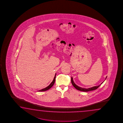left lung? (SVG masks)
Listing matches in <instances>:
<instances>
[{"mask_svg":"<svg viewBox=\"0 0 123 123\" xmlns=\"http://www.w3.org/2000/svg\"><path fill=\"white\" fill-rule=\"evenodd\" d=\"M106 78H107V77H106L105 79H106ZM71 83L72 84L73 86H74L77 90H80V91H83V92H88V91H92V90H96V89H98V88L99 87V86L101 85V84H102V83H103V82H102V83H101L100 85L97 86H95L92 87L91 88H88V89H86V88H83L80 87L79 86H78L76 84H75V83H74V82L73 81V78H72V77H71Z\"/></svg>","mask_w":123,"mask_h":123,"instance_id":"8db88e82","label":"left lung"}]
</instances>
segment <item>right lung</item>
I'll return each instance as SVG.
<instances>
[{"instance_id": "add662e5", "label": "right lung", "mask_w": 123, "mask_h": 123, "mask_svg": "<svg viewBox=\"0 0 123 123\" xmlns=\"http://www.w3.org/2000/svg\"><path fill=\"white\" fill-rule=\"evenodd\" d=\"M55 77H56V74H55V76L54 79L53 80V81H52V82L50 83V85L49 86H48L47 87H46L45 88L43 89L42 90H38V91H40V92H42V91H46V90H49V89H50L52 87L53 85H54V84L55 82Z\"/></svg>"}]
</instances>
